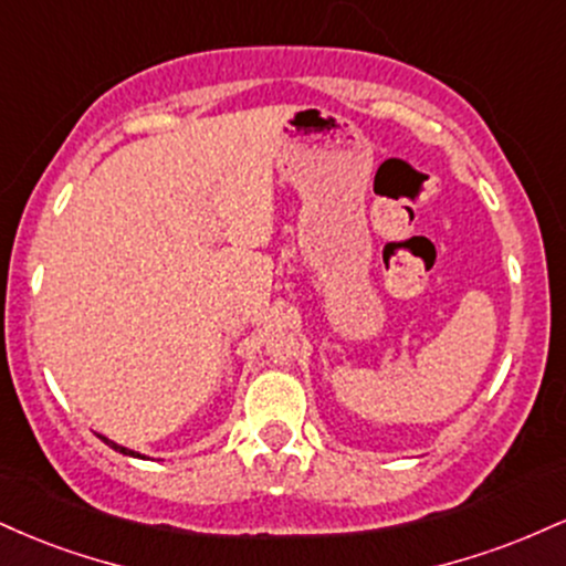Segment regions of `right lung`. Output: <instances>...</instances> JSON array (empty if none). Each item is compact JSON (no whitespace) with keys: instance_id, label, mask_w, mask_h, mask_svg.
Masks as SVG:
<instances>
[{"instance_id":"add662e5","label":"right lung","mask_w":566,"mask_h":566,"mask_svg":"<svg viewBox=\"0 0 566 566\" xmlns=\"http://www.w3.org/2000/svg\"><path fill=\"white\" fill-rule=\"evenodd\" d=\"M101 439H103V441H106V444H108V447H112V450H116V452H122V454H135V452H129V450H127V447H119V444H114V441H108L106 437H101Z\"/></svg>"}]
</instances>
